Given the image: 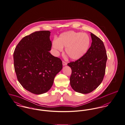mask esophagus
I'll return each instance as SVG.
<instances>
[{
	"label": "esophagus",
	"instance_id": "obj_1",
	"mask_svg": "<svg viewBox=\"0 0 125 125\" xmlns=\"http://www.w3.org/2000/svg\"><path fill=\"white\" fill-rule=\"evenodd\" d=\"M62 63H63V66H65V65H67V63L64 61H63L62 62Z\"/></svg>",
	"mask_w": 125,
	"mask_h": 125
}]
</instances>
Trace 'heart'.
Listing matches in <instances>:
<instances>
[{"instance_id": "heart-1", "label": "heart", "mask_w": 125, "mask_h": 125, "mask_svg": "<svg viewBox=\"0 0 125 125\" xmlns=\"http://www.w3.org/2000/svg\"><path fill=\"white\" fill-rule=\"evenodd\" d=\"M90 44V38L86 33L69 31L60 35L53 41V47L58 51L65 48L66 54L72 60L82 57L87 52Z\"/></svg>"}]
</instances>
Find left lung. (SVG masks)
Wrapping results in <instances>:
<instances>
[{
  "label": "left lung",
  "mask_w": 125,
  "mask_h": 125,
  "mask_svg": "<svg viewBox=\"0 0 125 125\" xmlns=\"http://www.w3.org/2000/svg\"><path fill=\"white\" fill-rule=\"evenodd\" d=\"M91 46L81 58L68 65L71 69L70 84L76 92L86 94L96 89L105 73L107 56L103 41L91 33Z\"/></svg>",
  "instance_id": "1"
}]
</instances>
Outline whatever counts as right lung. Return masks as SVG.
Here are the masks:
<instances>
[{"mask_svg":"<svg viewBox=\"0 0 125 125\" xmlns=\"http://www.w3.org/2000/svg\"><path fill=\"white\" fill-rule=\"evenodd\" d=\"M50 31H35L23 37L16 46L14 69L17 79L29 92L36 94L47 92L56 75L62 69L60 58L52 55Z\"/></svg>","mask_w":125,"mask_h":125,"instance_id":"obj_1","label":"right lung"}]
</instances>
